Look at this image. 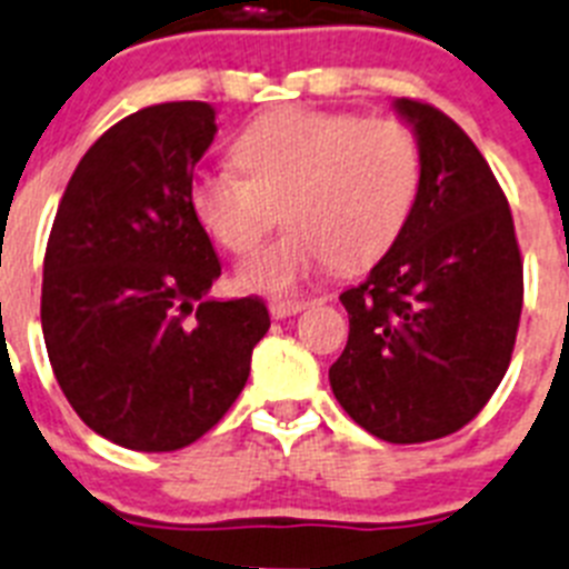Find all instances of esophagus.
<instances>
[{
    "mask_svg": "<svg viewBox=\"0 0 569 569\" xmlns=\"http://www.w3.org/2000/svg\"><path fill=\"white\" fill-rule=\"evenodd\" d=\"M302 310H305V302H296V299H273V302H270V313H273V319L296 317V313H302Z\"/></svg>",
    "mask_w": 569,
    "mask_h": 569,
    "instance_id": "34e87169",
    "label": "esophagus"
}]
</instances>
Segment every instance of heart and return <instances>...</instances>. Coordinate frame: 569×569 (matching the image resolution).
Instances as JSON below:
<instances>
[{
  "label": "heart",
  "mask_w": 569,
  "mask_h": 569,
  "mask_svg": "<svg viewBox=\"0 0 569 569\" xmlns=\"http://www.w3.org/2000/svg\"><path fill=\"white\" fill-rule=\"evenodd\" d=\"M241 174H198L189 210L232 256H247L273 230V247L238 267V288L290 296L328 270L380 261L409 224L420 189V146L395 118L276 109L232 143Z\"/></svg>",
  "instance_id": "heart-1"
}]
</instances>
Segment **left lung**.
<instances>
[{
  "mask_svg": "<svg viewBox=\"0 0 569 569\" xmlns=\"http://www.w3.org/2000/svg\"><path fill=\"white\" fill-rule=\"evenodd\" d=\"M420 146L409 224L345 290L351 333L328 371L353 423L388 443L463 429L501 386L516 348L523 264L507 196L443 111L395 100Z\"/></svg>",
  "mask_w": 569,
  "mask_h": 569,
  "instance_id": "8db88e82",
  "label": "left lung"
}]
</instances>
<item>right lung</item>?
<instances>
[{
    "label": "right lung",
    "mask_w": 569,
    "mask_h": 569,
    "mask_svg": "<svg viewBox=\"0 0 569 569\" xmlns=\"http://www.w3.org/2000/svg\"><path fill=\"white\" fill-rule=\"evenodd\" d=\"M216 132V109L198 100L134 111L82 154L53 218L48 359L82 423L123 449L174 451L207 435L270 328L261 299L207 296L221 264L189 189Z\"/></svg>",
    "instance_id": "right-lung-1"
}]
</instances>
